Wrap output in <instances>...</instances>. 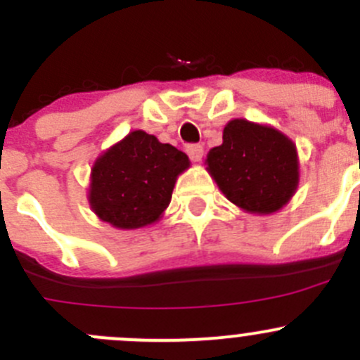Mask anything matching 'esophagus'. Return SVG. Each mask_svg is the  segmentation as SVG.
Instances as JSON below:
<instances>
[{
  "mask_svg": "<svg viewBox=\"0 0 360 360\" xmlns=\"http://www.w3.org/2000/svg\"><path fill=\"white\" fill-rule=\"evenodd\" d=\"M186 153L188 157H190L191 162H200L202 157H203V148L200 146V144H191V146L186 148Z\"/></svg>",
  "mask_w": 360,
  "mask_h": 360,
  "instance_id": "34e87169",
  "label": "esophagus"
}]
</instances>
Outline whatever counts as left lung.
I'll list each match as a JSON object with an SVG mask.
<instances>
[{
    "mask_svg": "<svg viewBox=\"0 0 360 360\" xmlns=\"http://www.w3.org/2000/svg\"><path fill=\"white\" fill-rule=\"evenodd\" d=\"M207 172L224 197L250 214H274L288 205L300 184L296 144L281 130L235 118L223 144L207 153Z\"/></svg>",
    "mask_w": 360,
    "mask_h": 360,
    "instance_id": "left-lung-1",
    "label": "left lung"
}]
</instances>
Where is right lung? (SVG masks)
Listing matches in <instances>:
<instances>
[{"mask_svg": "<svg viewBox=\"0 0 360 360\" xmlns=\"http://www.w3.org/2000/svg\"><path fill=\"white\" fill-rule=\"evenodd\" d=\"M190 160L144 130H132L94 162L89 203L118 230L153 224L169 207L174 186Z\"/></svg>", "mask_w": 360, "mask_h": 360, "instance_id": "add662e5", "label": "right lung"}]
</instances>
